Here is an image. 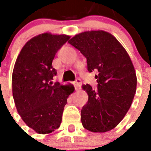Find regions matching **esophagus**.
<instances>
[{
    "instance_id": "34e87169",
    "label": "esophagus",
    "mask_w": 151,
    "mask_h": 151,
    "mask_svg": "<svg viewBox=\"0 0 151 151\" xmlns=\"http://www.w3.org/2000/svg\"><path fill=\"white\" fill-rule=\"evenodd\" d=\"M74 86H75V89L76 90H79L81 87V79L78 78V79H76L75 82H74Z\"/></svg>"
}]
</instances>
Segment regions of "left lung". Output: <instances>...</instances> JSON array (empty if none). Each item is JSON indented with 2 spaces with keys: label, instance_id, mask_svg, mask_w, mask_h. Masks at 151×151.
I'll use <instances>...</instances> for the list:
<instances>
[{
  "label": "left lung",
  "instance_id": "left-lung-1",
  "mask_svg": "<svg viewBox=\"0 0 151 151\" xmlns=\"http://www.w3.org/2000/svg\"><path fill=\"white\" fill-rule=\"evenodd\" d=\"M87 59L88 70L98 71L97 89L82 86L88 96L81 110V123L92 132H105L117 126L131 106L137 78L128 52L112 34L91 30L68 41Z\"/></svg>",
  "mask_w": 151,
  "mask_h": 151
}]
</instances>
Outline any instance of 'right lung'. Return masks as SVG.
Instances as JSON below:
<instances>
[{"label": "right lung", "mask_w": 151, "mask_h": 151, "mask_svg": "<svg viewBox=\"0 0 151 151\" xmlns=\"http://www.w3.org/2000/svg\"><path fill=\"white\" fill-rule=\"evenodd\" d=\"M70 37L45 33L27 41L15 61L12 94L19 114L39 134H48L60 126L72 85L52 84L56 75L52 61Z\"/></svg>", "instance_id": "obj_1"}]
</instances>
